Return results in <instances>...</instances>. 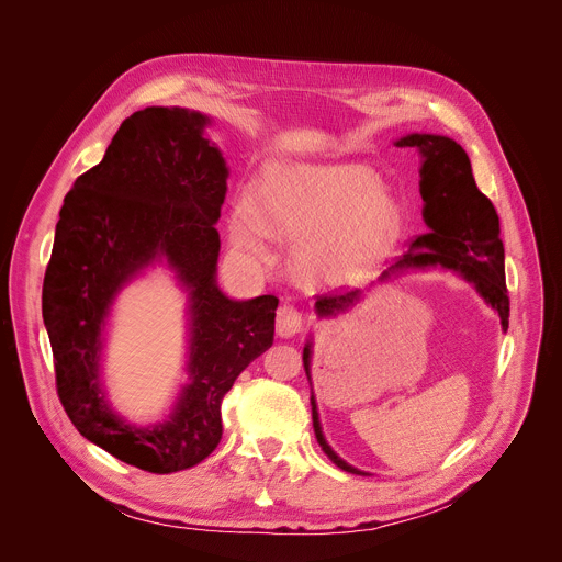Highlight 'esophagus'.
I'll use <instances>...</instances> for the list:
<instances>
[{"label": "esophagus", "instance_id": "1", "mask_svg": "<svg viewBox=\"0 0 562 562\" xmlns=\"http://www.w3.org/2000/svg\"><path fill=\"white\" fill-rule=\"evenodd\" d=\"M276 330L280 337H293L303 330V312L293 305H282L276 316Z\"/></svg>", "mask_w": 562, "mask_h": 562}]
</instances>
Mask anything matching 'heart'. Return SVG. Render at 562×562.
<instances>
[{"mask_svg":"<svg viewBox=\"0 0 562 562\" xmlns=\"http://www.w3.org/2000/svg\"><path fill=\"white\" fill-rule=\"evenodd\" d=\"M250 201L229 210L232 244L269 259V234L296 241L293 276L318 289L367 280L405 232L401 198L362 164H271L255 177Z\"/></svg>","mask_w":562,"mask_h":562,"instance_id":"heart-1","label":"heart"}]
</instances>
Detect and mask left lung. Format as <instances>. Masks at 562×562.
<instances>
[{"label": "left lung", "instance_id": "obj_1", "mask_svg": "<svg viewBox=\"0 0 562 562\" xmlns=\"http://www.w3.org/2000/svg\"><path fill=\"white\" fill-rule=\"evenodd\" d=\"M396 147H412L422 157L419 191L424 198L426 234L412 239L409 250L380 276V282L392 280L407 269H445L458 273L485 299V303L498 312L501 328L508 330L510 299L506 289V255L501 241L498 216L494 204L476 187L474 172L467 153L449 136L439 134H407L396 140ZM362 291L326 293L318 296V316H337L358 305ZM303 364L312 385V341L303 348ZM312 422L318 447L339 469L350 474L364 471L344 462L323 437L316 398L312 392Z\"/></svg>", "mask_w": 562, "mask_h": 562}]
</instances>
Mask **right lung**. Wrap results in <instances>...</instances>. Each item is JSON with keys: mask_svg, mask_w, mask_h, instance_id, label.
<instances>
[{"mask_svg": "<svg viewBox=\"0 0 562 562\" xmlns=\"http://www.w3.org/2000/svg\"><path fill=\"white\" fill-rule=\"evenodd\" d=\"M206 125L210 117L180 106L125 117L102 161L66 195L43 282L66 415L88 441L153 474L189 469L218 447L223 396L276 335V296L232 301L216 284L227 166ZM161 258L190 291V382L164 425L136 429L103 398L101 333L116 291Z\"/></svg>", "mask_w": 562, "mask_h": 562, "instance_id": "obj_1", "label": "right lung"}]
</instances>
